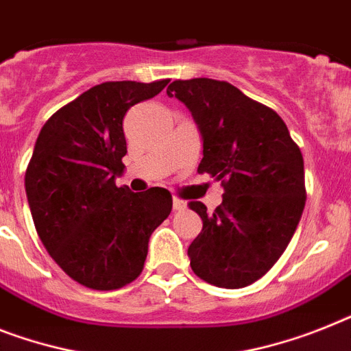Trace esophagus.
<instances>
[{
    "mask_svg": "<svg viewBox=\"0 0 351 351\" xmlns=\"http://www.w3.org/2000/svg\"><path fill=\"white\" fill-rule=\"evenodd\" d=\"M172 206H173V210H176V211H182V210H186V202L181 201V199H176V197H173Z\"/></svg>",
    "mask_w": 351,
    "mask_h": 351,
    "instance_id": "34e87169",
    "label": "esophagus"
}]
</instances>
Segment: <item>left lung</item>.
I'll list each match as a JSON object with an SVG mask.
<instances>
[{"label":"left lung","mask_w":351,"mask_h":351,"mask_svg":"<svg viewBox=\"0 0 351 351\" xmlns=\"http://www.w3.org/2000/svg\"><path fill=\"white\" fill-rule=\"evenodd\" d=\"M167 95L188 107L201 132L199 172L224 186L213 213L190 202L202 219L188 247L190 265L211 285H251L282 256L300 224L306 197L300 147L273 109L230 82L173 80Z\"/></svg>","instance_id":"1"}]
</instances>
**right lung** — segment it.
Listing matches in <instances>:
<instances>
[{"instance_id":"right-lung-1","label":"right lung","mask_w":351,"mask_h":351,"mask_svg":"<svg viewBox=\"0 0 351 351\" xmlns=\"http://www.w3.org/2000/svg\"><path fill=\"white\" fill-rule=\"evenodd\" d=\"M167 84H98L40 129L25 176L28 206L46 251L80 285L112 291L136 280L150 234L172 211L165 188L117 186L125 169L123 117Z\"/></svg>"}]
</instances>
